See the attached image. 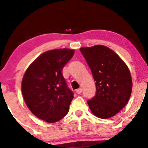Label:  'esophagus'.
<instances>
[{
    "mask_svg": "<svg viewBox=\"0 0 148 148\" xmlns=\"http://www.w3.org/2000/svg\"><path fill=\"white\" fill-rule=\"evenodd\" d=\"M82 89L81 88H78V89H77V90H75V92H76V93H77V94H80L81 92H82Z\"/></svg>",
    "mask_w": 148,
    "mask_h": 148,
    "instance_id": "obj_1",
    "label": "esophagus"
}]
</instances>
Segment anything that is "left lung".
<instances>
[{
	"instance_id": "obj_1",
	"label": "left lung",
	"mask_w": 148,
	"mask_h": 148,
	"mask_svg": "<svg viewBox=\"0 0 148 148\" xmlns=\"http://www.w3.org/2000/svg\"><path fill=\"white\" fill-rule=\"evenodd\" d=\"M83 55L96 82V95L87 101L94 115L109 119L118 114L129 100L132 79L123 60L108 47H82Z\"/></svg>"
}]
</instances>
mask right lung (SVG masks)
Listing matches in <instances>:
<instances>
[{
	"label": "right lung",
	"mask_w": 148,
	"mask_h": 148,
	"mask_svg": "<svg viewBox=\"0 0 148 148\" xmlns=\"http://www.w3.org/2000/svg\"><path fill=\"white\" fill-rule=\"evenodd\" d=\"M74 51L58 49L39 56L28 67L22 81V92L34 115L48 123L63 119L69 111L73 92L68 88L62 71Z\"/></svg>",
	"instance_id": "right-lung-1"
}]
</instances>
